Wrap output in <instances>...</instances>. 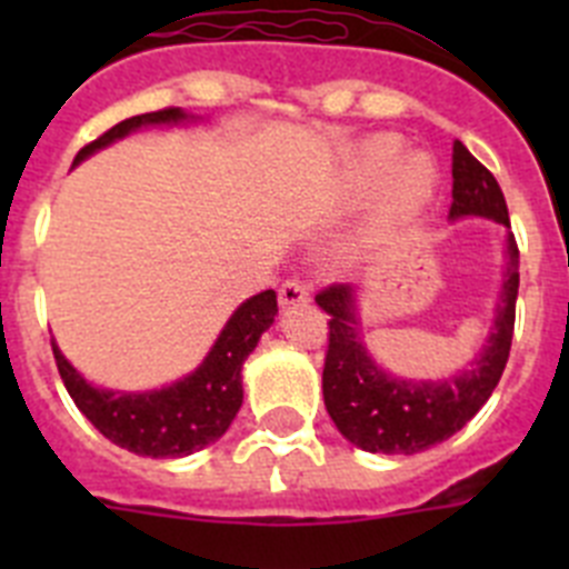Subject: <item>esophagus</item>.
Returning <instances> with one entry per match:
<instances>
[{
	"label": "esophagus",
	"instance_id": "esophagus-1",
	"mask_svg": "<svg viewBox=\"0 0 569 569\" xmlns=\"http://www.w3.org/2000/svg\"><path fill=\"white\" fill-rule=\"evenodd\" d=\"M310 299V288L305 284V279L293 276L279 288V301L281 305H305Z\"/></svg>",
	"mask_w": 569,
	"mask_h": 569
}]
</instances>
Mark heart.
<instances>
[{
    "instance_id": "heart-1",
    "label": "heart",
    "mask_w": 569,
    "mask_h": 569,
    "mask_svg": "<svg viewBox=\"0 0 569 569\" xmlns=\"http://www.w3.org/2000/svg\"><path fill=\"white\" fill-rule=\"evenodd\" d=\"M393 144L390 142H379L370 148L367 153L365 164L359 168V179L361 182H370L387 162H390V156H393ZM433 164L425 156H407L401 159L399 164L390 173V182H387V196L393 199L396 204H416L421 199L430 196V188H433Z\"/></svg>"
}]
</instances>
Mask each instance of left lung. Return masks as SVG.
<instances>
[{
  "instance_id": "8db88e82",
  "label": "left lung",
  "mask_w": 569,
  "mask_h": 569,
  "mask_svg": "<svg viewBox=\"0 0 569 569\" xmlns=\"http://www.w3.org/2000/svg\"><path fill=\"white\" fill-rule=\"evenodd\" d=\"M450 216H487L510 228L505 193L496 176L461 142L453 144V208ZM507 279L490 341L472 361L447 381H405L387 376L367 356L356 328L353 284H328L316 293L328 319L325 353V407L339 433L367 453L413 456L459 433L479 413L499 385L510 359L519 296V248L507 239Z\"/></svg>"
}]
</instances>
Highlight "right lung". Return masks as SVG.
Listing matches in <instances>:
<instances>
[{
  "label": "right lung",
  "instance_id": "1",
  "mask_svg": "<svg viewBox=\"0 0 569 569\" xmlns=\"http://www.w3.org/2000/svg\"><path fill=\"white\" fill-rule=\"evenodd\" d=\"M179 119H184L179 108L130 116L84 144L73 164L142 124L179 122ZM276 313H279V305H276L273 290L256 293L230 316L222 336L216 339L213 350L196 373L153 393L97 390L68 365V359L59 353L57 341H50V347H53V359H57L59 376L68 387L70 399L77 401L84 419L97 427L104 439L136 456L179 459V456H190L213 445L236 419L241 407V365L253 353L259 336L273 325Z\"/></svg>",
  "mask_w": 569,
  "mask_h": 569
}]
</instances>
